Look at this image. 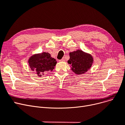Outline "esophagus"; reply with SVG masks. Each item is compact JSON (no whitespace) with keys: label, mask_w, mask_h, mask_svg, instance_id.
Instances as JSON below:
<instances>
[{"label":"esophagus","mask_w":125,"mask_h":125,"mask_svg":"<svg viewBox=\"0 0 125 125\" xmlns=\"http://www.w3.org/2000/svg\"><path fill=\"white\" fill-rule=\"evenodd\" d=\"M65 61V59L64 58H63L62 59L60 60H59V61H60V62H64Z\"/></svg>","instance_id":"1"}]
</instances>
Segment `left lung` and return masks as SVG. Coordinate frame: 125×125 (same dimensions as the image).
<instances>
[{
	"instance_id": "left-lung-1",
	"label": "left lung",
	"mask_w": 125,
	"mask_h": 125,
	"mask_svg": "<svg viewBox=\"0 0 125 125\" xmlns=\"http://www.w3.org/2000/svg\"><path fill=\"white\" fill-rule=\"evenodd\" d=\"M69 56L70 59L67 62L71 65L73 72L77 74L87 72L94 62L92 56L81 50L70 52Z\"/></svg>"
}]
</instances>
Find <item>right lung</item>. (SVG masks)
<instances>
[{
	"instance_id": "right-lung-1",
	"label": "right lung",
	"mask_w": 125,
	"mask_h": 125,
	"mask_svg": "<svg viewBox=\"0 0 125 125\" xmlns=\"http://www.w3.org/2000/svg\"><path fill=\"white\" fill-rule=\"evenodd\" d=\"M28 62L31 69L32 71L35 70L39 77L52 71L57 63L56 60L52 58L49 53L45 52L32 55Z\"/></svg>"
}]
</instances>
